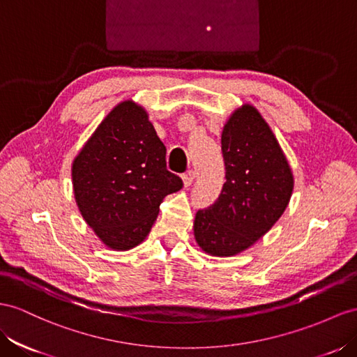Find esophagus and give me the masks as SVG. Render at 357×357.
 <instances>
[{"label": "esophagus", "instance_id": "esophagus-1", "mask_svg": "<svg viewBox=\"0 0 357 357\" xmlns=\"http://www.w3.org/2000/svg\"><path fill=\"white\" fill-rule=\"evenodd\" d=\"M195 178H196V172L193 170H188L184 176H182V181H184V185L185 187H190L191 184L195 182Z\"/></svg>", "mask_w": 357, "mask_h": 357}]
</instances>
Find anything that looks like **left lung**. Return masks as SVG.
I'll return each instance as SVG.
<instances>
[{
	"mask_svg": "<svg viewBox=\"0 0 357 357\" xmlns=\"http://www.w3.org/2000/svg\"><path fill=\"white\" fill-rule=\"evenodd\" d=\"M226 182L215 202L199 209L195 238L211 257H234L266 235L294 188L288 160L257 108L244 104L222 132Z\"/></svg>",
	"mask_w": 357,
	"mask_h": 357,
	"instance_id": "1",
	"label": "left lung"
}]
</instances>
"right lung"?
Masks as SVG:
<instances>
[{"instance_id": "1", "label": "right lung", "mask_w": 357, "mask_h": 357, "mask_svg": "<svg viewBox=\"0 0 357 357\" xmlns=\"http://www.w3.org/2000/svg\"><path fill=\"white\" fill-rule=\"evenodd\" d=\"M75 202L108 249L139 245L182 179L166 166V146L132 99L109 112L72 162Z\"/></svg>"}]
</instances>
